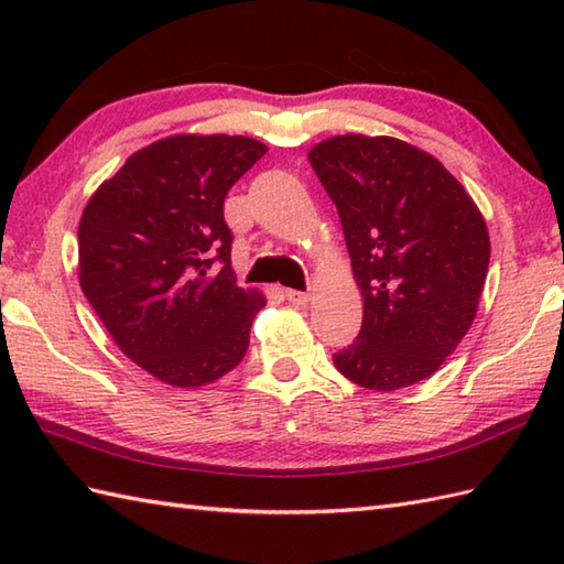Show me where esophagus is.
Returning <instances> with one entry per match:
<instances>
[{
  "instance_id": "obj_1",
  "label": "esophagus",
  "mask_w": 564,
  "mask_h": 564,
  "mask_svg": "<svg viewBox=\"0 0 564 564\" xmlns=\"http://www.w3.org/2000/svg\"><path fill=\"white\" fill-rule=\"evenodd\" d=\"M285 301H289L291 305L295 307H303L310 303V293H303V291H285Z\"/></svg>"
}]
</instances>
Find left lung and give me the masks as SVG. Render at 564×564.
I'll return each mask as SVG.
<instances>
[{
	"label": "left lung",
	"instance_id": "obj_1",
	"mask_svg": "<svg viewBox=\"0 0 564 564\" xmlns=\"http://www.w3.org/2000/svg\"><path fill=\"white\" fill-rule=\"evenodd\" d=\"M339 210L364 325L334 354L344 378L378 392L434 376L470 329L489 232L434 154L388 135H334L307 154Z\"/></svg>",
	"mask_w": 564,
	"mask_h": 564
}]
</instances>
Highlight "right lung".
<instances>
[{
  "label": "right lung",
  "instance_id": "1",
  "mask_svg": "<svg viewBox=\"0 0 564 564\" xmlns=\"http://www.w3.org/2000/svg\"><path fill=\"white\" fill-rule=\"evenodd\" d=\"M263 154L245 135L164 138L130 154L82 213V291L118 349L166 386H208L247 354L267 297L235 283L223 203Z\"/></svg>",
  "mask_w": 564,
  "mask_h": 564
}]
</instances>
